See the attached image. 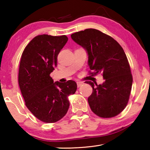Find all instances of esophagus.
I'll use <instances>...</instances> for the list:
<instances>
[{"instance_id":"34e87169","label":"esophagus","mask_w":150,"mask_h":150,"mask_svg":"<svg viewBox=\"0 0 150 150\" xmlns=\"http://www.w3.org/2000/svg\"><path fill=\"white\" fill-rule=\"evenodd\" d=\"M83 84V81H77V87H81V86Z\"/></svg>"}]
</instances>
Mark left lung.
Instances as JSON below:
<instances>
[{
    "label": "left lung",
    "mask_w": 150,
    "mask_h": 150,
    "mask_svg": "<svg viewBox=\"0 0 150 150\" xmlns=\"http://www.w3.org/2000/svg\"><path fill=\"white\" fill-rule=\"evenodd\" d=\"M72 40L87 51L92 74L102 73L105 82L86 81L93 88L88 98L91 110L102 118L120 114L128 104L132 76L128 59L121 45L99 30L89 28L71 35Z\"/></svg>",
    "instance_id": "8db88e82"
}]
</instances>
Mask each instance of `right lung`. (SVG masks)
I'll use <instances>...</instances> for the list:
<instances>
[{"instance_id":"right-lung-1","label":"right lung","mask_w":150,"mask_h":150,"mask_svg":"<svg viewBox=\"0 0 150 150\" xmlns=\"http://www.w3.org/2000/svg\"><path fill=\"white\" fill-rule=\"evenodd\" d=\"M67 40L65 35H37L22 54L18 72L20 91L27 108L44 122L53 123L62 119L69 107L68 96L77 90L75 81L54 83L50 75Z\"/></svg>"}]
</instances>
